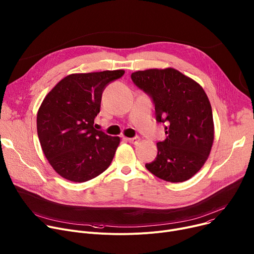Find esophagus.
Segmentation results:
<instances>
[{"label":"esophagus","mask_w":254,"mask_h":254,"mask_svg":"<svg viewBox=\"0 0 254 254\" xmlns=\"http://www.w3.org/2000/svg\"><path fill=\"white\" fill-rule=\"evenodd\" d=\"M126 141H128V142H130V143H137L139 140H140V138H139V136H135V137H132V138H124Z\"/></svg>","instance_id":"1"}]
</instances>
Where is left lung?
I'll return each mask as SVG.
<instances>
[{
	"label": "left lung",
	"mask_w": 254,
	"mask_h": 254,
	"mask_svg": "<svg viewBox=\"0 0 254 254\" xmlns=\"http://www.w3.org/2000/svg\"><path fill=\"white\" fill-rule=\"evenodd\" d=\"M131 79L151 99L157 122L167 124V138L157 143V158L145 168L168 182L190 179L204 165L213 142L207 95L197 82L173 68L137 71Z\"/></svg>",
	"instance_id": "8db88e82"
}]
</instances>
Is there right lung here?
Returning <instances> with one entry per match:
<instances>
[{
  "label": "right lung",
  "mask_w": 254,
  "mask_h": 254,
  "mask_svg": "<svg viewBox=\"0 0 254 254\" xmlns=\"http://www.w3.org/2000/svg\"><path fill=\"white\" fill-rule=\"evenodd\" d=\"M124 70L71 74L45 97L36 127L43 151L54 170L72 182L99 176L111 165L119 137L94 128L105 88Z\"/></svg>",
  "instance_id": "right-lung-1"
}]
</instances>
